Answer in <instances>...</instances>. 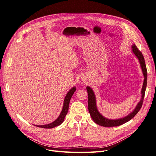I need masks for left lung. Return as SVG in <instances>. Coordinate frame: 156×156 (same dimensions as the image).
<instances>
[{"label":"left lung","instance_id":"left-lung-1","mask_svg":"<svg viewBox=\"0 0 156 156\" xmlns=\"http://www.w3.org/2000/svg\"><path fill=\"white\" fill-rule=\"evenodd\" d=\"M132 52L133 54L136 57V58L139 61V62H140V67L144 76L143 86H142V91H141V94H142L141 99L140 102L137 104L135 109L132 112L129 113L128 115L126 116L124 118H119V119H110L103 116L99 112V111H98V109L97 108V104H96V97H95L94 92L93 91V90L91 87L87 86V90L88 92V111L90 114L91 118H92V119L94 120V121L95 122V123L97 125H101L102 126H105V127L118 126L121 125L122 124L125 123V122L129 121L130 119H132L138 113V112L140 111V109L142 108L144 99L146 87H147V71L146 65L144 60V57L142 52L138 51V49L136 48L135 44L132 45Z\"/></svg>","mask_w":156,"mask_h":156}]
</instances>
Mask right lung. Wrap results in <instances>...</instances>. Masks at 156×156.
<instances>
[{
  "label": "right lung",
  "instance_id": "obj_1",
  "mask_svg": "<svg viewBox=\"0 0 156 156\" xmlns=\"http://www.w3.org/2000/svg\"><path fill=\"white\" fill-rule=\"evenodd\" d=\"M75 91H76L75 87H73V88H71L69 90V91L68 92V94H66V97L64 98L63 107H62L60 115L54 121H53L50 124L44 125H35V126L40 127V128H55L57 126L60 125L64 121L65 116H66V114L68 111V109H69V101L71 100V98L72 95H73L74 93H75Z\"/></svg>",
  "mask_w": 156,
  "mask_h": 156
}]
</instances>
